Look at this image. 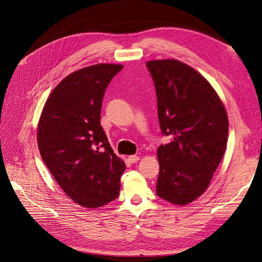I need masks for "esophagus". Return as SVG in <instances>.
Instances as JSON below:
<instances>
[{
  "label": "esophagus",
  "instance_id": "34e87169",
  "mask_svg": "<svg viewBox=\"0 0 262 262\" xmlns=\"http://www.w3.org/2000/svg\"><path fill=\"white\" fill-rule=\"evenodd\" d=\"M128 161H129L132 164L137 163V162L139 161V156H137V155H130V156H128Z\"/></svg>",
  "mask_w": 262,
  "mask_h": 262
}]
</instances>
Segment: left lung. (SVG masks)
I'll return each instance as SVG.
<instances>
[{
    "mask_svg": "<svg viewBox=\"0 0 262 262\" xmlns=\"http://www.w3.org/2000/svg\"><path fill=\"white\" fill-rule=\"evenodd\" d=\"M154 81L162 134L172 141L157 150L156 195L179 206L208 188L224 156L228 118L212 85L177 60L146 62Z\"/></svg>",
    "mask_w": 262,
    "mask_h": 262,
    "instance_id": "1",
    "label": "left lung"
}]
</instances>
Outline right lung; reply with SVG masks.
<instances>
[{
    "label": "right lung",
    "mask_w": 262,
    "mask_h": 262,
    "mask_svg": "<svg viewBox=\"0 0 262 262\" xmlns=\"http://www.w3.org/2000/svg\"><path fill=\"white\" fill-rule=\"evenodd\" d=\"M122 70L119 64H97L68 75L52 91L39 119L43 163L65 194L84 208L118 198L126 168L100 125L105 91Z\"/></svg>",
    "instance_id": "add662e5"
}]
</instances>
